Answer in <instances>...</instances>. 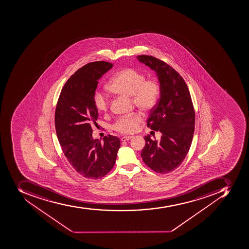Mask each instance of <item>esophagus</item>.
<instances>
[{
  "mask_svg": "<svg viewBox=\"0 0 249 249\" xmlns=\"http://www.w3.org/2000/svg\"><path fill=\"white\" fill-rule=\"evenodd\" d=\"M132 136H123V137L121 139V141L122 142H125L128 141V140H131L132 139Z\"/></svg>",
  "mask_w": 249,
  "mask_h": 249,
  "instance_id": "34e87169",
  "label": "esophagus"
}]
</instances>
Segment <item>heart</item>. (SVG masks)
<instances>
[{"label":"heart","instance_id":"heart-1","mask_svg":"<svg viewBox=\"0 0 249 249\" xmlns=\"http://www.w3.org/2000/svg\"><path fill=\"white\" fill-rule=\"evenodd\" d=\"M107 88L113 93L132 96L134 104L144 112L150 111L155 107L160 95V85L157 80L146 79L143 73L132 67L124 68L113 75ZM94 103L99 111L107 112L109 109L108 98L100 91H96L94 95ZM142 121L140 113H132L118 118L113 124V128L121 133H133Z\"/></svg>","mask_w":249,"mask_h":249}]
</instances>
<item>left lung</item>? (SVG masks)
Segmentation results:
<instances>
[{"mask_svg":"<svg viewBox=\"0 0 249 249\" xmlns=\"http://www.w3.org/2000/svg\"><path fill=\"white\" fill-rule=\"evenodd\" d=\"M136 58L155 71L160 82V99L146 124L162 136L158 142L145 136L142 158L154 172L165 174L182 164L191 146L195 127L192 99L184 80L169 65L151 55Z\"/></svg>","mask_w":249,"mask_h":249,"instance_id":"left-lung-1","label":"left lung"}]
</instances>
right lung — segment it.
Listing matches in <instances>:
<instances>
[{
	"label": "right lung",
	"mask_w": 249,
	"mask_h": 249,
	"mask_svg": "<svg viewBox=\"0 0 249 249\" xmlns=\"http://www.w3.org/2000/svg\"><path fill=\"white\" fill-rule=\"evenodd\" d=\"M112 67L96 61L77 70L63 86L55 108V131L63 154L76 172L91 179L103 178L113 168L121 146L117 136L108 135L101 142L91 135V124L99 116L95 90L99 78Z\"/></svg>",
	"instance_id": "right-lung-1"
}]
</instances>
